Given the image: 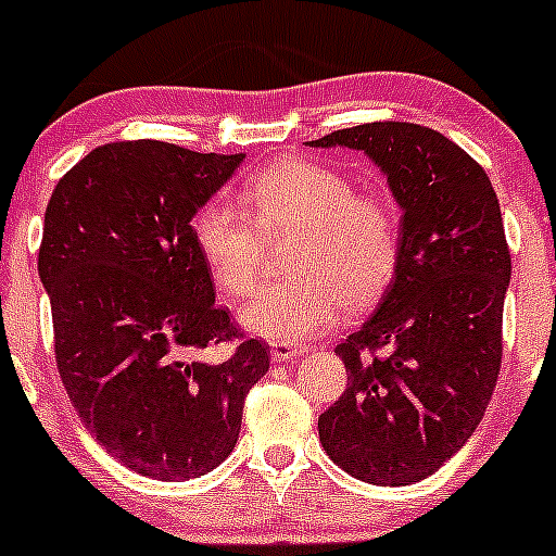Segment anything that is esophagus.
<instances>
[{
	"label": "esophagus",
	"mask_w": 556,
	"mask_h": 556,
	"mask_svg": "<svg viewBox=\"0 0 556 556\" xmlns=\"http://www.w3.org/2000/svg\"><path fill=\"white\" fill-rule=\"evenodd\" d=\"M306 352V346L288 344V341H274L271 344V361L274 363H295Z\"/></svg>",
	"instance_id": "esophagus-1"
}]
</instances>
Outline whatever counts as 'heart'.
<instances>
[{"label": "heart", "instance_id": "obj_1", "mask_svg": "<svg viewBox=\"0 0 556 556\" xmlns=\"http://www.w3.org/2000/svg\"><path fill=\"white\" fill-rule=\"evenodd\" d=\"M242 204L210 199L190 217L212 282L228 299L257 285L266 239L295 237L293 277L266 285L242 309L247 330L268 341H301L328 330L344 306H366L384 293L403 255L395 201L357 193L344 172L306 159H285L244 179Z\"/></svg>", "mask_w": 556, "mask_h": 556}]
</instances>
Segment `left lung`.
<instances>
[{
	"mask_svg": "<svg viewBox=\"0 0 556 556\" xmlns=\"http://www.w3.org/2000/svg\"><path fill=\"white\" fill-rule=\"evenodd\" d=\"M363 150L403 206V255L377 314L336 344L346 390L319 414L325 452L355 479L406 486L463 450L503 363L511 252L479 161L441 131L374 121L314 139Z\"/></svg>",
	"mask_w": 556,
	"mask_h": 556,
	"instance_id": "obj_1",
	"label": "left lung"
}]
</instances>
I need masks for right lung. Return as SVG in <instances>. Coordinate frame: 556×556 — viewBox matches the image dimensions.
I'll return each instance as SVG.
<instances>
[{
  "label": "right lung",
  "mask_w": 556,
  "mask_h": 556,
  "mask_svg": "<svg viewBox=\"0 0 556 556\" xmlns=\"http://www.w3.org/2000/svg\"><path fill=\"white\" fill-rule=\"evenodd\" d=\"M244 153L123 139L77 161L45 210L39 279L59 377L93 441L137 473L182 481L237 446L268 344L215 304L193 212ZM233 343L212 362L203 352Z\"/></svg>",
  "instance_id": "add662e5"
}]
</instances>
